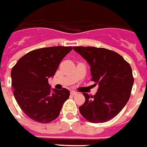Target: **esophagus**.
Masks as SVG:
<instances>
[{
    "label": "esophagus",
    "mask_w": 147,
    "mask_h": 147,
    "mask_svg": "<svg viewBox=\"0 0 147 147\" xmlns=\"http://www.w3.org/2000/svg\"><path fill=\"white\" fill-rule=\"evenodd\" d=\"M70 94H71L72 96H76L78 95V92H75V91H71V92H70Z\"/></svg>",
    "instance_id": "1"
}]
</instances>
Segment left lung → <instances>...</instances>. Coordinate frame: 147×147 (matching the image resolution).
<instances>
[{
	"label": "left lung",
	"instance_id": "1",
	"mask_svg": "<svg viewBox=\"0 0 147 147\" xmlns=\"http://www.w3.org/2000/svg\"><path fill=\"white\" fill-rule=\"evenodd\" d=\"M74 50L87 61L94 85H98L95 95L85 96L79 107L82 115L91 123H105L121 112L128 101L134 78L128 62L118 53L93 47H74Z\"/></svg>",
	"mask_w": 147,
	"mask_h": 147
}]
</instances>
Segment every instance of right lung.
<instances>
[{"label":"right lung","instance_id":"add662e5","mask_svg":"<svg viewBox=\"0 0 147 147\" xmlns=\"http://www.w3.org/2000/svg\"><path fill=\"white\" fill-rule=\"evenodd\" d=\"M71 47H51L34 50L19 59L11 72L13 94L22 111L39 123L53 121L60 114L69 91L51 89L48 79L54 77Z\"/></svg>","mask_w":147,"mask_h":147}]
</instances>
